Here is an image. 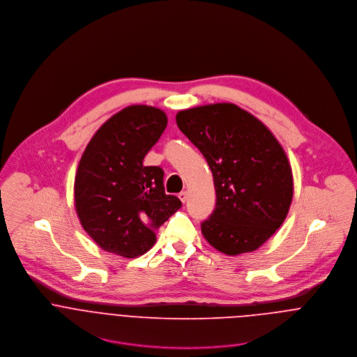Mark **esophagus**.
Here are the masks:
<instances>
[{"label":"esophagus","instance_id":"esophagus-1","mask_svg":"<svg viewBox=\"0 0 357 357\" xmlns=\"http://www.w3.org/2000/svg\"><path fill=\"white\" fill-rule=\"evenodd\" d=\"M178 198H180V201H181L183 204H185L187 199H188V192H187V191H181V192L178 194Z\"/></svg>","mask_w":357,"mask_h":357}]
</instances>
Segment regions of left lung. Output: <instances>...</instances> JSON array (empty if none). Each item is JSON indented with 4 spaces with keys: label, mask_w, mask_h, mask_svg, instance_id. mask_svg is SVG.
Here are the masks:
<instances>
[{
    "label": "left lung",
    "mask_w": 357,
    "mask_h": 357,
    "mask_svg": "<svg viewBox=\"0 0 357 357\" xmlns=\"http://www.w3.org/2000/svg\"><path fill=\"white\" fill-rule=\"evenodd\" d=\"M178 129L213 173L215 208L201 224L204 239L228 255L255 252L283 224L293 201V173L272 132L232 102L178 111Z\"/></svg>",
    "instance_id": "8db88e82"
}]
</instances>
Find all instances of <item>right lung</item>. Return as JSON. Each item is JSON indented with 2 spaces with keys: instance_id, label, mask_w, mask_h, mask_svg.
I'll return each instance as SVG.
<instances>
[{
  "instance_id": "right-lung-1",
  "label": "right lung",
  "mask_w": 357,
  "mask_h": 357,
  "mask_svg": "<svg viewBox=\"0 0 357 357\" xmlns=\"http://www.w3.org/2000/svg\"><path fill=\"white\" fill-rule=\"evenodd\" d=\"M166 114L151 105H129L112 115L81 156L74 201L81 225L108 253L135 258L149 252L158 229L180 207L166 195L163 170L144 166L162 136Z\"/></svg>"
}]
</instances>
